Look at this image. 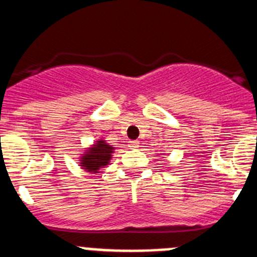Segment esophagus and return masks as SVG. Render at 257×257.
<instances>
[{
    "label": "esophagus",
    "mask_w": 257,
    "mask_h": 257,
    "mask_svg": "<svg viewBox=\"0 0 257 257\" xmlns=\"http://www.w3.org/2000/svg\"><path fill=\"white\" fill-rule=\"evenodd\" d=\"M128 146L131 147V149H137V147L140 146V142H138V141H129Z\"/></svg>",
    "instance_id": "esophagus-1"
}]
</instances>
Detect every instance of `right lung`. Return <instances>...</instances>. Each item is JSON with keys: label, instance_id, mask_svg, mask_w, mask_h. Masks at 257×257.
Returning <instances> with one entry per match:
<instances>
[{"label": "right lung", "instance_id": "1", "mask_svg": "<svg viewBox=\"0 0 257 257\" xmlns=\"http://www.w3.org/2000/svg\"><path fill=\"white\" fill-rule=\"evenodd\" d=\"M115 147L108 145L104 140H98L94 144L84 150V154L80 158V167L90 173H98L99 169L110 163Z\"/></svg>", "mask_w": 257, "mask_h": 257}]
</instances>
